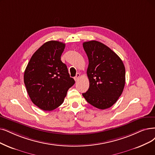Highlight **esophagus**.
Wrapping results in <instances>:
<instances>
[{
    "label": "esophagus",
    "mask_w": 155,
    "mask_h": 155,
    "mask_svg": "<svg viewBox=\"0 0 155 155\" xmlns=\"http://www.w3.org/2000/svg\"><path fill=\"white\" fill-rule=\"evenodd\" d=\"M80 76H81V75H80L79 73L76 74V76L74 77V80H75L76 81H78V80H79V78H80Z\"/></svg>",
    "instance_id": "1"
}]
</instances>
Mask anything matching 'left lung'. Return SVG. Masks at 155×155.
<instances>
[{"label": "left lung", "instance_id": "left-lung-1", "mask_svg": "<svg viewBox=\"0 0 155 155\" xmlns=\"http://www.w3.org/2000/svg\"><path fill=\"white\" fill-rule=\"evenodd\" d=\"M83 46L89 60L86 73L90 81L89 88L83 96L98 109L109 108L124 89V64L113 50L101 42H84Z\"/></svg>", "mask_w": 155, "mask_h": 155}]
</instances>
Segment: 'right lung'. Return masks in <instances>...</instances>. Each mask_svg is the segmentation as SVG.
<instances>
[{
    "mask_svg": "<svg viewBox=\"0 0 155 155\" xmlns=\"http://www.w3.org/2000/svg\"><path fill=\"white\" fill-rule=\"evenodd\" d=\"M65 45L57 41L45 42L31 57L24 72V83L32 102L44 110L63 103L75 81L61 61Z\"/></svg>",
    "mask_w": 155,
    "mask_h": 155,
    "instance_id": "1",
    "label": "right lung"
}]
</instances>
